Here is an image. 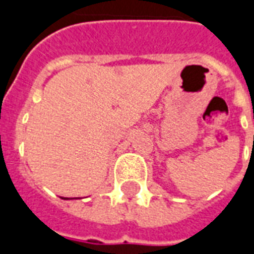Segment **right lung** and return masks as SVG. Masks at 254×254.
<instances>
[{"mask_svg": "<svg viewBox=\"0 0 254 254\" xmlns=\"http://www.w3.org/2000/svg\"><path fill=\"white\" fill-rule=\"evenodd\" d=\"M63 198H64V200H69V198H65V197H63Z\"/></svg>", "mask_w": 254, "mask_h": 254, "instance_id": "obj_1", "label": "right lung"}]
</instances>
